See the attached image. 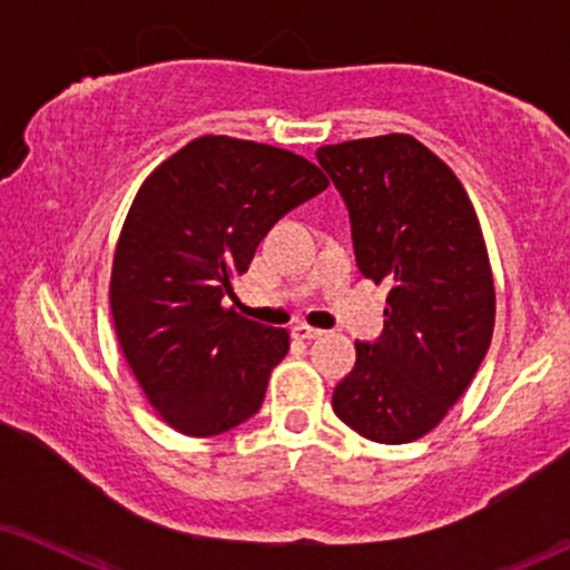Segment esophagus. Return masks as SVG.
I'll list each match as a JSON object with an SVG mask.
<instances>
[{
	"label": "esophagus",
	"mask_w": 570,
	"mask_h": 570,
	"mask_svg": "<svg viewBox=\"0 0 570 570\" xmlns=\"http://www.w3.org/2000/svg\"><path fill=\"white\" fill-rule=\"evenodd\" d=\"M291 334L295 340H316V337H322L324 332L316 330V326H308V324H295Z\"/></svg>",
	"instance_id": "esophagus-1"
}]
</instances>
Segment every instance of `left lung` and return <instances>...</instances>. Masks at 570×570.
<instances>
[{
  "instance_id": "obj_1",
  "label": "left lung",
  "mask_w": 570,
  "mask_h": 570,
  "mask_svg": "<svg viewBox=\"0 0 570 570\" xmlns=\"http://www.w3.org/2000/svg\"><path fill=\"white\" fill-rule=\"evenodd\" d=\"M316 158L347 205L357 269L392 285L384 332L355 342V368L332 410L368 441L423 439L470 386L493 337L478 213L454 170L410 135L326 145Z\"/></svg>"
}]
</instances>
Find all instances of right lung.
Wrapping results in <instances>:
<instances>
[{
	"instance_id": "add662e5",
	"label": "right lung",
	"mask_w": 570,
	"mask_h": 570,
	"mask_svg": "<svg viewBox=\"0 0 570 570\" xmlns=\"http://www.w3.org/2000/svg\"><path fill=\"white\" fill-rule=\"evenodd\" d=\"M326 186L301 155L223 135L194 139L139 186L108 293L121 353L178 433L207 439L262 407L291 334L223 298L272 225Z\"/></svg>"
}]
</instances>
